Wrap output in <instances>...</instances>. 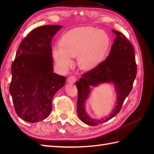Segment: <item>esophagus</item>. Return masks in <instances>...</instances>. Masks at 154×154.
<instances>
[{
    "instance_id": "1",
    "label": "esophagus",
    "mask_w": 154,
    "mask_h": 154,
    "mask_svg": "<svg viewBox=\"0 0 154 154\" xmlns=\"http://www.w3.org/2000/svg\"><path fill=\"white\" fill-rule=\"evenodd\" d=\"M67 81L69 83H71V84L74 83H75V81H76V78H75L74 76H71L69 77Z\"/></svg>"
}]
</instances>
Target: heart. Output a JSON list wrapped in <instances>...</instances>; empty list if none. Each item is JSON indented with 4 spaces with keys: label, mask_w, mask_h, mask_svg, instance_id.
<instances>
[{
    "label": "heart",
    "mask_w": 154,
    "mask_h": 154,
    "mask_svg": "<svg viewBox=\"0 0 154 154\" xmlns=\"http://www.w3.org/2000/svg\"><path fill=\"white\" fill-rule=\"evenodd\" d=\"M109 43V38L103 31L90 27L75 28L63 35L60 46L54 48V55L57 63L64 69L71 66V57L78 55L79 66L89 70L102 61Z\"/></svg>",
    "instance_id": "obj_1"
}]
</instances>
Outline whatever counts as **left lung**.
<instances>
[{
    "instance_id": "left-lung-1",
    "label": "left lung",
    "mask_w": 154,
    "mask_h": 154,
    "mask_svg": "<svg viewBox=\"0 0 154 154\" xmlns=\"http://www.w3.org/2000/svg\"><path fill=\"white\" fill-rule=\"evenodd\" d=\"M116 35L109 56L105 60L82 75L76 82L78 90L77 114L83 122L97 126L111 119L120 112L124 100L132 91L137 73L135 52L133 45L120 32L112 30ZM102 83H112L117 94L116 106L110 116L94 119L86 112L85 102L93 87Z\"/></svg>"
}]
</instances>
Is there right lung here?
Returning a JSON list of instances; mask_svg holds the SVG:
<instances>
[{"instance_id": "add662e5", "label": "right lung", "mask_w": 154, "mask_h": 154, "mask_svg": "<svg viewBox=\"0 0 154 154\" xmlns=\"http://www.w3.org/2000/svg\"><path fill=\"white\" fill-rule=\"evenodd\" d=\"M62 26L45 25L35 28L23 40L11 67L9 90L18 116L38 122L49 116L52 99L66 79L54 73L51 40Z\"/></svg>"}]
</instances>
